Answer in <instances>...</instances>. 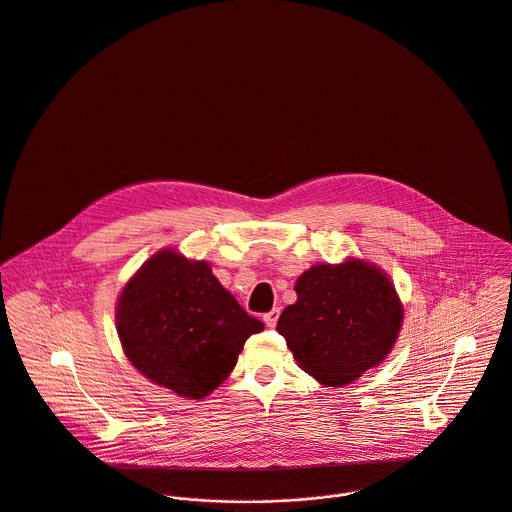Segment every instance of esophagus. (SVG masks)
<instances>
[{
    "label": "esophagus",
    "instance_id": "obj_1",
    "mask_svg": "<svg viewBox=\"0 0 512 512\" xmlns=\"http://www.w3.org/2000/svg\"><path fill=\"white\" fill-rule=\"evenodd\" d=\"M277 320H279V308H272L270 312L264 314V322L268 328H275L277 326Z\"/></svg>",
    "mask_w": 512,
    "mask_h": 512
}]
</instances>
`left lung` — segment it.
<instances>
[{"mask_svg":"<svg viewBox=\"0 0 512 512\" xmlns=\"http://www.w3.org/2000/svg\"><path fill=\"white\" fill-rule=\"evenodd\" d=\"M297 303L277 330L299 367L326 386H343L378 365L402 326V305L375 266L347 260L312 266L297 279Z\"/></svg>","mask_w":512,"mask_h":512,"instance_id":"left-lung-1","label":"left lung"}]
</instances>
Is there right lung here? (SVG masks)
Instances as JSON below:
<instances>
[{
  "label": "right lung",
  "instance_id": "right-lung-1",
  "mask_svg": "<svg viewBox=\"0 0 512 512\" xmlns=\"http://www.w3.org/2000/svg\"><path fill=\"white\" fill-rule=\"evenodd\" d=\"M118 336L141 375L200 400L235 369L244 341L264 324L223 289L209 264L165 250L124 287Z\"/></svg>",
  "mask_w": 512,
  "mask_h": 512
}]
</instances>
